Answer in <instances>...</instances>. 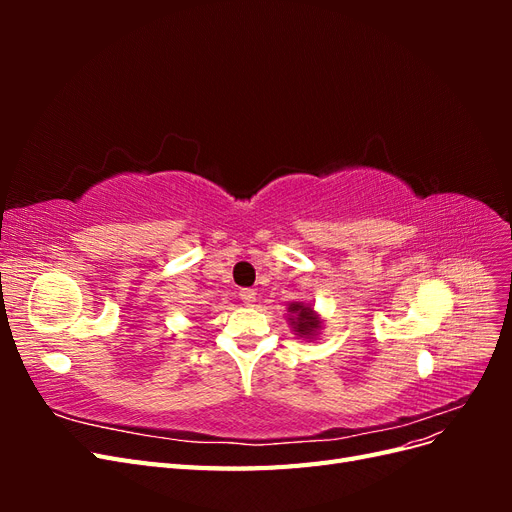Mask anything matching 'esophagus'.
Masks as SVG:
<instances>
[{"instance_id":"1","label":"esophagus","mask_w":512,"mask_h":512,"mask_svg":"<svg viewBox=\"0 0 512 512\" xmlns=\"http://www.w3.org/2000/svg\"><path fill=\"white\" fill-rule=\"evenodd\" d=\"M239 299L245 303V305H252L256 301V292L252 288H243L239 290Z\"/></svg>"}]
</instances>
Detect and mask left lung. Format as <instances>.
Returning a JSON list of instances; mask_svg holds the SVG:
<instances>
[{
	"instance_id": "1",
	"label": "left lung",
	"mask_w": 512,
	"mask_h": 512,
	"mask_svg": "<svg viewBox=\"0 0 512 512\" xmlns=\"http://www.w3.org/2000/svg\"><path fill=\"white\" fill-rule=\"evenodd\" d=\"M292 314H297V322H294V329H297L301 335H312L318 329V318L314 316V312L309 307L303 305H294L290 307Z\"/></svg>"
}]
</instances>
